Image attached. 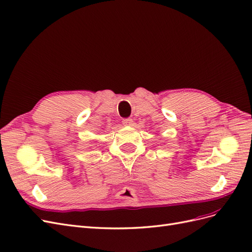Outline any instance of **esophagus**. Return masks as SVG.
Returning a JSON list of instances; mask_svg holds the SVG:
<instances>
[{"label":"esophagus","instance_id":"1","mask_svg":"<svg viewBox=\"0 0 252 252\" xmlns=\"http://www.w3.org/2000/svg\"><path fill=\"white\" fill-rule=\"evenodd\" d=\"M122 123H123V125H125V126H130L132 124V120L131 119H123Z\"/></svg>","mask_w":252,"mask_h":252}]
</instances>
